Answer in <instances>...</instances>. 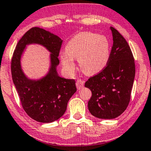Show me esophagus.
<instances>
[{
	"label": "esophagus",
	"mask_w": 151,
	"mask_h": 151,
	"mask_svg": "<svg viewBox=\"0 0 151 151\" xmlns=\"http://www.w3.org/2000/svg\"><path fill=\"white\" fill-rule=\"evenodd\" d=\"M76 86H77V89H81L83 87V86H84V81L81 79H78L77 82H76Z\"/></svg>",
	"instance_id": "34e87169"
}]
</instances>
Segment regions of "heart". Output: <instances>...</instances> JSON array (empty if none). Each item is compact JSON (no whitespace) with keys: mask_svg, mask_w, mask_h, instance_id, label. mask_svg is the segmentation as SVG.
<instances>
[{"mask_svg":"<svg viewBox=\"0 0 151 151\" xmlns=\"http://www.w3.org/2000/svg\"><path fill=\"white\" fill-rule=\"evenodd\" d=\"M111 56L108 38L93 32H83L67 43L65 52L60 53L63 66L70 74L76 70L74 58L78 59L80 68L88 75L98 74L105 68Z\"/></svg>","mask_w":151,"mask_h":151,"instance_id":"1","label":"heart"}]
</instances>
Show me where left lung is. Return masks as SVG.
<instances>
[{
	"mask_svg": "<svg viewBox=\"0 0 151 151\" xmlns=\"http://www.w3.org/2000/svg\"><path fill=\"white\" fill-rule=\"evenodd\" d=\"M110 29L114 42L109 61L104 70L85 83V87L92 92L88 103L89 111L102 119L115 118L125 111L135 76L134 59L128 43L117 30Z\"/></svg>",
	"mask_w": 151,
	"mask_h": 151,
	"instance_id": "obj_1",
	"label": "left lung"
}]
</instances>
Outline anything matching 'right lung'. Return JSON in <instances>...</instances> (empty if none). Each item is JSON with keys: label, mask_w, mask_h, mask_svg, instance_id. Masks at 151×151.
<instances>
[{"label": "right lung", "mask_w": 151, "mask_h": 151, "mask_svg": "<svg viewBox=\"0 0 151 151\" xmlns=\"http://www.w3.org/2000/svg\"><path fill=\"white\" fill-rule=\"evenodd\" d=\"M62 43L63 40L57 35L33 27L19 40L13 53L11 72L22 107L30 118L40 123H51L61 117L68 101L77 91L74 79L60 77L56 71ZM30 43L42 45L51 52L50 71L39 80L28 79L20 66L22 51Z\"/></svg>", "instance_id": "obj_1"}]
</instances>
